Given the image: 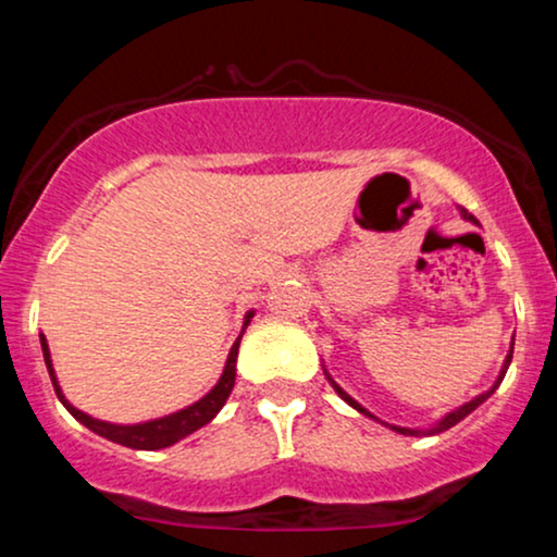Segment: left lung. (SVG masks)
Here are the masks:
<instances>
[{"label":"left lung","mask_w":557,"mask_h":557,"mask_svg":"<svg viewBox=\"0 0 557 557\" xmlns=\"http://www.w3.org/2000/svg\"><path fill=\"white\" fill-rule=\"evenodd\" d=\"M461 216H463V220H469V222H474V225H479V222H476V216H474V214H469V212H466V209H461ZM510 359H513V341H510V350H508V356H505V361H503V369H500V374H497V380H495V382H492V387H490V389H484V393H479V395H476V398H471L469 403H463V406H458V408H453V411H447L443 419H440V421H434V424H432V426H426V430H411V426H398V424H387V421L376 419L372 411H367V408H363L359 400H354V398H350V395H348V393H345V389H343L341 385H337V382H335V380H332V374L327 372V369H324V367H322V369H324V376H327V382H330V385H332V389H335V393H337V395H341V398H343L345 403H348V406H350V408H356V411H359V413H363V417H369V419L380 421V424H382V426H387V430H393V432H398V434H408V437H426V434H440V432L450 430V426H456V424H458V421H463L466 417H469V413H471V411H474V408H479V406H482V403H484V400H487V398H490V395H492V393H495V389H497V387H500L503 376H505V372H508V367H510Z\"/></svg>","instance_id":"obj_1"}]
</instances>
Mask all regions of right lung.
<instances>
[{"label":"right lung","instance_id":"obj_1","mask_svg":"<svg viewBox=\"0 0 557 557\" xmlns=\"http://www.w3.org/2000/svg\"><path fill=\"white\" fill-rule=\"evenodd\" d=\"M251 319H253V309L246 311V317H243L240 335L235 337L233 348H230L225 369H222V376L216 380V385L209 389L207 395H203V398H198L196 403H190V406L181 408V411L168 413V417H159L151 421H138V424H112V421L94 419V417H88L86 411H81V408H75L73 403L65 398V393H62L60 382H57L52 354H49V343H47V337H44V332L38 335V341H41L44 361H47L49 376H52L57 398H60L62 406H65L83 426H88V430L99 434V437L110 440V443L133 447V450H162V447L181 443L183 437H188V434L201 430L203 424H209V421H212L216 413L222 411V406L227 403L230 393H233V385H235V361H238L240 337H243V332H246L248 324H251Z\"/></svg>","mask_w":557,"mask_h":557}]
</instances>
